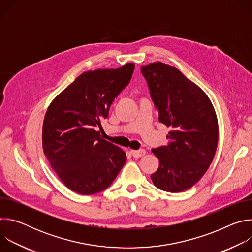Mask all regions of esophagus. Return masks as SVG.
Masks as SVG:
<instances>
[{"instance_id": "1", "label": "esophagus", "mask_w": 252, "mask_h": 252, "mask_svg": "<svg viewBox=\"0 0 252 252\" xmlns=\"http://www.w3.org/2000/svg\"><path fill=\"white\" fill-rule=\"evenodd\" d=\"M130 154L132 155L133 158H141L142 156L146 155V151L145 150H138V151L130 150Z\"/></svg>"}]
</instances>
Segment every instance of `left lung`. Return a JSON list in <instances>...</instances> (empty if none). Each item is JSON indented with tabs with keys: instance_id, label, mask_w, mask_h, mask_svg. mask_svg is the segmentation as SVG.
I'll return each mask as SVG.
<instances>
[{
	"instance_id": "obj_1",
	"label": "left lung",
	"mask_w": 252,
	"mask_h": 252,
	"mask_svg": "<svg viewBox=\"0 0 252 252\" xmlns=\"http://www.w3.org/2000/svg\"><path fill=\"white\" fill-rule=\"evenodd\" d=\"M140 70L158 121L170 128L168 145L152 150L159 166L151 178L161 190H187L203 176L217 152L219 123L214 107L206 94L176 67L157 62Z\"/></svg>"
}]
</instances>
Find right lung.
Wrapping results in <instances>:
<instances>
[{
    "instance_id": "right-lung-1",
    "label": "right lung",
    "mask_w": 252,
    "mask_h": 252,
    "mask_svg": "<svg viewBox=\"0 0 252 252\" xmlns=\"http://www.w3.org/2000/svg\"><path fill=\"white\" fill-rule=\"evenodd\" d=\"M134 64L88 70L58 94L43 124V150L63 184L80 194L109 188L126 156L95 128L109 117L115 97L128 85Z\"/></svg>"
}]
</instances>
